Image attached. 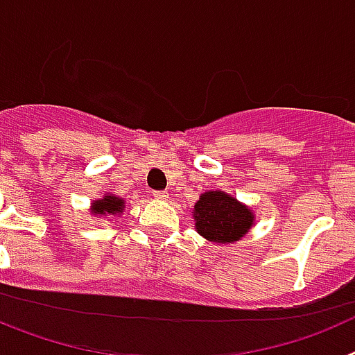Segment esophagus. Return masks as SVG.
Returning a JSON list of instances; mask_svg holds the SVG:
<instances>
[{
	"label": "esophagus",
	"instance_id": "obj_1",
	"mask_svg": "<svg viewBox=\"0 0 355 355\" xmlns=\"http://www.w3.org/2000/svg\"><path fill=\"white\" fill-rule=\"evenodd\" d=\"M153 197L158 200H167L168 199V192H165V190H155L153 192Z\"/></svg>",
	"mask_w": 355,
	"mask_h": 355
}]
</instances>
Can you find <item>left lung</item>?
I'll return each mask as SVG.
<instances>
[{
  "instance_id": "1",
  "label": "left lung",
  "mask_w": 355,
  "mask_h": 355,
  "mask_svg": "<svg viewBox=\"0 0 355 355\" xmlns=\"http://www.w3.org/2000/svg\"><path fill=\"white\" fill-rule=\"evenodd\" d=\"M196 229L200 236L215 243H234L249 233L254 213L249 206L222 190L206 192L193 206Z\"/></svg>"
}]
</instances>
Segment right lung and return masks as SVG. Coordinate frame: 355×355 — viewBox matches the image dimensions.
Returning <instances> with one entry per match:
<instances>
[{
  "mask_svg": "<svg viewBox=\"0 0 355 355\" xmlns=\"http://www.w3.org/2000/svg\"><path fill=\"white\" fill-rule=\"evenodd\" d=\"M122 209H124V199L106 193L103 199L94 200L90 211L94 215H119V213H122Z\"/></svg>",
  "mask_w": 355,
  "mask_h": 355,
  "instance_id": "right-lung-1",
  "label": "right lung"
}]
</instances>
